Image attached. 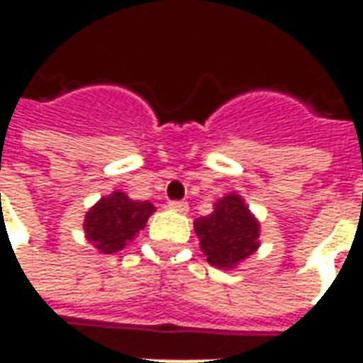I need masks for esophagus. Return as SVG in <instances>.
Listing matches in <instances>:
<instances>
[{
  "label": "esophagus",
  "mask_w": 363,
  "mask_h": 363,
  "mask_svg": "<svg viewBox=\"0 0 363 363\" xmlns=\"http://www.w3.org/2000/svg\"><path fill=\"white\" fill-rule=\"evenodd\" d=\"M169 208L177 213L189 212V204H186V202H181V200H177V202H169Z\"/></svg>",
  "instance_id": "34e87169"
}]
</instances>
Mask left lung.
Returning a JSON list of instances; mask_svg holds the SVG:
<instances>
[{"mask_svg":"<svg viewBox=\"0 0 363 363\" xmlns=\"http://www.w3.org/2000/svg\"><path fill=\"white\" fill-rule=\"evenodd\" d=\"M200 249L216 268L231 270L259 251L260 223L243 196L229 192L213 204V212L194 221Z\"/></svg>","mask_w":363,"mask_h":363,"instance_id":"obj_1","label":"left lung"}]
</instances>
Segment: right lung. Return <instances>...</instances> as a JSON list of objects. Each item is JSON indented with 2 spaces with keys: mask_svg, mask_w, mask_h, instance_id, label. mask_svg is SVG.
Here are the masks:
<instances>
[{
  "mask_svg": "<svg viewBox=\"0 0 363 363\" xmlns=\"http://www.w3.org/2000/svg\"><path fill=\"white\" fill-rule=\"evenodd\" d=\"M155 206L147 200H132L122 190H112L103 196L83 220L85 239L101 255L122 251L145 228Z\"/></svg>",
  "mask_w": 363,
  "mask_h": 363,
  "instance_id": "right-lung-1",
  "label": "right lung"
}]
</instances>
